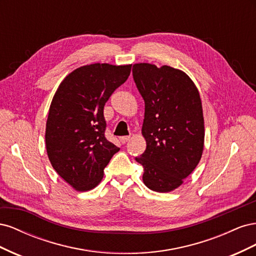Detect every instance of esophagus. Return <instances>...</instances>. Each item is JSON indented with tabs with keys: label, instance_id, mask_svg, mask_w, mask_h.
Wrapping results in <instances>:
<instances>
[{
	"label": "esophagus",
	"instance_id": "obj_1",
	"mask_svg": "<svg viewBox=\"0 0 256 256\" xmlns=\"http://www.w3.org/2000/svg\"><path fill=\"white\" fill-rule=\"evenodd\" d=\"M129 140H130V136H120V141L122 144L127 143Z\"/></svg>",
	"mask_w": 256,
	"mask_h": 256
}]
</instances>
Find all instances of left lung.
I'll return each mask as SVG.
<instances>
[{
    "label": "left lung",
    "instance_id": "8db88e82",
    "mask_svg": "<svg viewBox=\"0 0 256 256\" xmlns=\"http://www.w3.org/2000/svg\"><path fill=\"white\" fill-rule=\"evenodd\" d=\"M132 74L145 102L146 150L136 158L144 168L143 182L156 192L173 191L202 158L205 128L198 90L187 74L166 65L134 64Z\"/></svg>",
    "mask_w": 256,
    "mask_h": 256
}]
</instances>
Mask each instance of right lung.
Here are the masks:
<instances>
[{
    "instance_id": "1",
    "label": "right lung",
    "mask_w": 256,
    "mask_h": 256,
    "mask_svg": "<svg viewBox=\"0 0 256 256\" xmlns=\"http://www.w3.org/2000/svg\"><path fill=\"white\" fill-rule=\"evenodd\" d=\"M130 72L131 65H85L66 76L53 96L46 148L53 168L76 191L94 189L120 150L104 136V108Z\"/></svg>"
}]
</instances>
